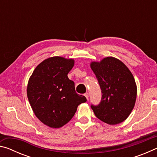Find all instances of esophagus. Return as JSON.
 <instances>
[{"label":"esophagus","mask_w":157,"mask_h":157,"mask_svg":"<svg viewBox=\"0 0 157 157\" xmlns=\"http://www.w3.org/2000/svg\"><path fill=\"white\" fill-rule=\"evenodd\" d=\"M84 96L86 97V98L87 100H88L89 99V93H86V94H84Z\"/></svg>","instance_id":"34e87169"}]
</instances>
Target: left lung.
Segmentation results:
<instances>
[{"mask_svg":"<svg viewBox=\"0 0 157 157\" xmlns=\"http://www.w3.org/2000/svg\"><path fill=\"white\" fill-rule=\"evenodd\" d=\"M102 90L99 105H91L95 116L113 125L128 118L134 107L137 86L131 71L120 59L113 57L90 63Z\"/></svg>","mask_w":157,"mask_h":157,"instance_id":"left-lung-1","label":"left lung"}]
</instances>
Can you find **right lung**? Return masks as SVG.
I'll return each mask as SVG.
<instances>
[{
    "label": "right lung",
    "mask_w": 157,
    "mask_h": 157,
    "mask_svg": "<svg viewBox=\"0 0 157 157\" xmlns=\"http://www.w3.org/2000/svg\"><path fill=\"white\" fill-rule=\"evenodd\" d=\"M73 59L55 56L44 59L29 78L27 95L34 115L50 128L58 129L70 121L86 98L75 92L68 73Z\"/></svg>",
    "instance_id": "add662e5"
}]
</instances>
